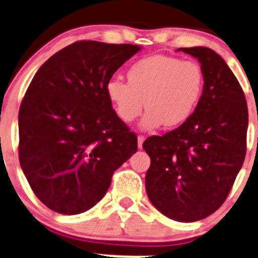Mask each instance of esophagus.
<instances>
[{
  "mask_svg": "<svg viewBox=\"0 0 258 258\" xmlns=\"http://www.w3.org/2000/svg\"><path fill=\"white\" fill-rule=\"evenodd\" d=\"M144 139H146V137L144 136H138V147L139 148H142V146H143Z\"/></svg>",
  "mask_w": 258,
  "mask_h": 258,
  "instance_id": "34e87169",
  "label": "esophagus"
}]
</instances>
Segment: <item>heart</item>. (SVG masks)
<instances>
[{
  "label": "heart",
  "mask_w": 258,
  "mask_h": 258,
  "mask_svg": "<svg viewBox=\"0 0 258 258\" xmlns=\"http://www.w3.org/2000/svg\"><path fill=\"white\" fill-rule=\"evenodd\" d=\"M127 81L112 77L106 94L117 116L132 122L148 107L142 127L177 126L195 110L204 85L200 64L194 60L156 54L134 63L127 71Z\"/></svg>",
  "instance_id": "heart-1"
}]
</instances>
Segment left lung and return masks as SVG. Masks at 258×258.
I'll list each match as a JSON object with an SVG mask.
<instances>
[{"label": "left lung", "instance_id": "8db88e82", "mask_svg": "<svg viewBox=\"0 0 258 258\" xmlns=\"http://www.w3.org/2000/svg\"><path fill=\"white\" fill-rule=\"evenodd\" d=\"M200 62L203 95L185 122L143 143L151 157L146 190L157 210L177 222H196L227 199L246 157L248 109L241 85L219 54L180 48Z\"/></svg>", "mask_w": 258, "mask_h": 258}]
</instances>
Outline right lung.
I'll return each mask as SVG.
<instances>
[{
    "mask_svg": "<svg viewBox=\"0 0 258 258\" xmlns=\"http://www.w3.org/2000/svg\"><path fill=\"white\" fill-rule=\"evenodd\" d=\"M141 49L76 41L34 76L19 111V159L49 209L73 215L95 207L137 152V136L112 109L106 85Z\"/></svg>",
    "mask_w": 258,
    "mask_h": 258,
    "instance_id": "add662e5",
    "label": "right lung"
}]
</instances>
